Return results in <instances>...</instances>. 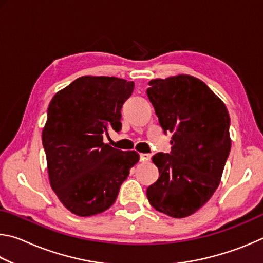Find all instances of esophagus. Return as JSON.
Wrapping results in <instances>:
<instances>
[{
	"label": "esophagus",
	"instance_id": "34e87169",
	"mask_svg": "<svg viewBox=\"0 0 263 263\" xmlns=\"http://www.w3.org/2000/svg\"><path fill=\"white\" fill-rule=\"evenodd\" d=\"M151 158H152V154H145V153L140 154V161L141 162H148Z\"/></svg>",
	"mask_w": 263,
	"mask_h": 263
}]
</instances>
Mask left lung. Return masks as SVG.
Segmentation results:
<instances>
[{
    "mask_svg": "<svg viewBox=\"0 0 263 263\" xmlns=\"http://www.w3.org/2000/svg\"><path fill=\"white\" fill-rule=\"evenodd\" d=\"M147 96L160 126L172 133L171 154L152 161L158 181L146 190L155 210L173 218L193 215L220 183L231 149L230 115L205 83L180 74L149 81Z\"/></svg>",
    "mask_w": 263,
    "mask_h": 263,
    "instance_id": "8db88e82",
    "label": "left lung"
}]
</instances>
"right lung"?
Here are the masks:
<instances>
[{"label": "right lung", "mask_w": 263, "mask_h": 263, "mask_svg": "<svg viewBox=\"0 0 263 263\" xmlns=\"http://www.w3.org/2000/svg\"><path fill=\"white\" fill-rule=\"evenodd\" d=\"M135 83L114 77L86 75L53 96L42 140L51 188L72 213L90 217L115 203L136 151L111 147L103 137L122 128V106Z\"/></svg>", "instance_id": "add662e5"}]
</instances>
